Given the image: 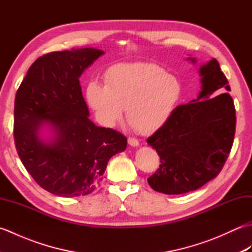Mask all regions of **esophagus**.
Here are the masks:
<instances>
[{
  "instance_id": "esophagus-1",
  "label": "esophagus",
  "mask_w": 252,
  "mask_h": 252,
  "mask_svg": "<svg viewBox=\"0 0 252 252\" xmlns=\"http://www.w3.org/2000/svg\"><path fill=\"white\" fill-rule=\"evenodd\" d=\"M127 143H129V145H131L133 147H136L140 145V142H138V140H136V138H134V137L127 138Z\"/></svg>"
}]
</instances>
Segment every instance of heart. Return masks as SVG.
Returning a JSON list of instances; mask_svg holds the SVG:
<instances>
[{
  "label": "heart",
  "mask_w": 252,
  "mask_h": 252,
  "mask_svg": "<svg viewBox=\"0 0 252 252\" xmlns=\"http://www.w3.org/2000/svg\"><path fill=\"white\" fill-rule=\"evenodd\" d=\"M181 93L180 80L163 68L151 63H132L110 68L105 74V85L91 82L87 99L104 126H115L126 108L132 126L148 134L168 121Z\"/></svg>",
  "instance_id": "b5f03b06"
}]
</instances>
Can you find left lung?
I'll return each instance as SVG.
<instances>
[{
  "label": "left lung",
  "instance_id": "8db88e82",
  "mask_svg": "<svg viewBox=\"0 0 252 252\" xmlns=\"http://www.w3.org/2000/svg\"><path fill=\"white\" fill-rule=\"evenodd\" d=\"M196 63L195 58H189ZM201 91L196 99L176 107L162 126L147 138L160 157L159 169L147 179L167 195L195 190L221 172L231 153L236 111L228 81L217 60L199 69Z\"/></svg>",
  "mask_w": 252,
  "mask_h": 252
}]
</instances>
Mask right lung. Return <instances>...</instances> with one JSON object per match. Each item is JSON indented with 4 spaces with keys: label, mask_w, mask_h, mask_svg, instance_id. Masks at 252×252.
Listing matches in <instances>:
<instances>
[{
    "label": "right lung",
    "mask_w": 252,
    "mask_h": 252,
    "mask_svg": "<svg viewBox=\"0 0 252 252\" xmlns=\"http://www.w3.org/2000/svg\"><path fill=\"white\" fill-rule=\"evenodd\" d=\"M101 50L87 47L52 52L32 63L17 90L14 137L24 167L42 189L61 197L91 194L108 160L126 148V137L95 126L79 78ZM44 125L53 133L45 141Z\"/></svg>",
    "instance_id": "1"
}]
</instances>
